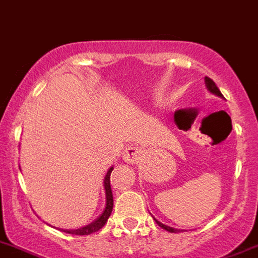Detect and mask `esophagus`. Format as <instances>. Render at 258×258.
I'll return each mask as SVG.
<instances>
[{
  "mask_svg": "<svg viewBox=\"0 0 258 258\" xmlns=\"http://www.w3.org/2000/svg\"><path fill=\"white\" fill-rule=\"evenodd\" d=\"M141 156V150L136 146H127L122 153V158L127 163H136Z\"/></svg>",
  "mask_w": 258,
  "mask_h": 258,
  "instance_id": "obj_1",
  "label": "esophagus"
}]
</instances>
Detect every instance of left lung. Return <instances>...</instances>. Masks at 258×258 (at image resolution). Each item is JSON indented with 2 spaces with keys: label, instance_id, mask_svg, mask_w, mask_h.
Returning a JSON list of instances; mask_svg holds the SVG:
<instances>
[{
  "label": "left lung",
  "instance_id": "left-lung-1",
  "mask_svg": "<svg viewBox=\"0 0 258 258\" xmlns=\"http://www.w3.org/2000/svg\"><path fill=\"white\" fill-rule=\"evenodd\" d=\"M205 82H206V86H208L209 91L213 92V94H215V95H218V96H223V95H222V92L219 91V89H218L217 85H215V82L213 81V79H210L209 77H206V78H205ZM155 222L158 223V226H159V227H162L163 230L168 231V232H179V231H180V230H175V228L169 227V226H166V224L160 223V222H158V221H155Z\"/></svg>",
  "mask_w": 258,
  "mask_h": 258
}]
</instances>
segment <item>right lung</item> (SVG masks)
I'll list each match as a JSON object with an SVG mask.
<instances>
[{
  "instance_id": "right-lung-1",
  "label": "right lung",
  "mask_w": 258,
  "mask_h": 258,
  "mask_svg": "<svg viewBox=\"0 0 258 258\" xmlns=\"http://www.w3.org/2000/svg\"><path fill=\"white\" fill-rule=\"evenodd\" d=\"M113 168L108 169L107 175H105L104 179V186H105V195H107V205H105L104 211L102 213V215L96 219L95 222H92L91 224L86 226V227L79 228V230H63L68 234L73 235H90L94 234L96 231H99L105 224V222L108 221V218L111 215L112 209H113V196H112V189H111V181H109V177H111V172Z\"/></svg>"
}]
</instances>
